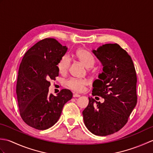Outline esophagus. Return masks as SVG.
<instances>
[{"mask_svg":"<svg viewBox=\"0 0 153 153\" xmlns=\"http://www.w3.org/2000/svg\"><path fill=\"white\" fill-rule=\"evenodd\" d=\"M80 97V95H79V94L75 93L73 95V97H74V98H76V97Z\"/></svg>","mask_w":153,"mask_h":153,"instance_id":"obj_1","label":"esophagus"}]
</instances>
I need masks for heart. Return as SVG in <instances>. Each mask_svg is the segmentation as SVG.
I'll list each match as a JSON object with an SVG mask.
<instances>
[{"label": "heart", "mask_w": 153, "mask_h": 153, "mask_svg": "<svg viewBox=\"0 0 153 153\" xmlns=\"http://www.w3.org/2000/svg\"><path fill=\"white\" fill-rule=\"evenodd\" d=\"M76 56L81 63L83 64L87 68H92L95 63V60L93 55L89 52L84 49H79L76 52ZM70 65V58L68 55H65L61 58L58 64V68L59 72L62 74L67 73ZM67 86L71 90L76 92H82L88 85V82L85 79H70L66 82Z\"/></svg>", "instance_id": "1"}]
</instances>
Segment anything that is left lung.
Wrapping results in <instances>:
<instances>
[{
    "instance_id": "obj_1",
    "label": "left lung",
    "mask_w": 153,
    "mask_h": 153,
    "mask_svg": "<svg viewBox=\"0 0 153 153\" xmlns=\"http://www.w3.org/2000/svg\"><path fill=\"white\" fill-rule=\"evenodd\" d=\"M92 53L103 67L93 83V96L83 111L86 128L94 135L106 136L118 131L128 122L137 104V76L131 56L118 44H105Z\"/></svg>"
}]
</instances>
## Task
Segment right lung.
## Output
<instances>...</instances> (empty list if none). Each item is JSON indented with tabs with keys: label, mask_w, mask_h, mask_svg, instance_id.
Here are the masks:
<instances>
[{
	"label": "right lung",
	"mask_w": 153,
	"mask_h": 153,
	"mask_svg": "<svg viewBox=\"0 0 153 153\" xmlns=\"http://www.w3.org/2000/svg\"><path fill=\"white\" fill-rule=\"evenodd\" d=\"M68 47L53 38L37 42L31 47L19 68L16 94L22 120L39 130L54 126L73 94L64 89L56 95L48 93L49 81L58 76L57 65Z\"/></svg>",
	"instance_id": "obj_1"
}]
</instances>
